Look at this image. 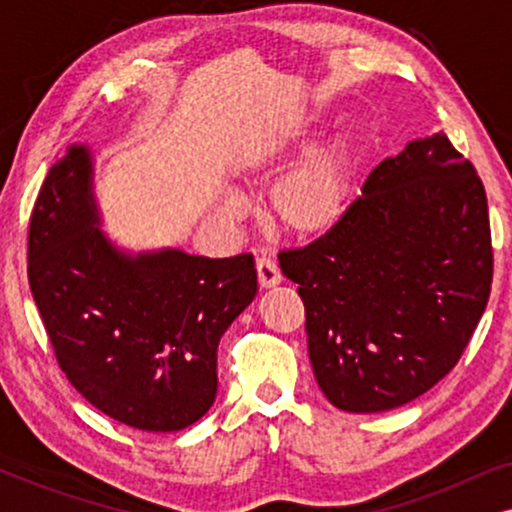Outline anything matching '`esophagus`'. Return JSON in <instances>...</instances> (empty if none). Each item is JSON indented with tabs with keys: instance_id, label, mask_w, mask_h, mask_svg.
Returning a JSON list of instances; mask_svg holds the SVG:
<instances>
[{
	"instance_id": "esophagus-1",
	"label": "esophagus",
	"mask_w": 512,
	"mask_h": 512,
	"mask_svg": "<svg viewBox=\"0 0 512 512\" xmlns=\"http://www.w3.org/2000/svg\"><path fill=\"white\" fill-rule=\"evenodd\" d=\"M256 272H258V284H261L263 289H270V286H277L282 282V272H279L277 263L272 261V258H265V256L258 258Z\"/></svg>"
}]
</instances>
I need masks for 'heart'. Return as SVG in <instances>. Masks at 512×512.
<instances>
[{
	"instance_id": "1",
	"label": "heart",
	"mask_w": 512,
	"mask_h": 512,
	"mask_svg": "<svg viewBox=\"0 0 512 512\" xmlns=\"http://www.w3.org/2000/svg\"><path fill=\"white\" fill-rule=\"evenodd\" d=\"M314 116L298 118L275 135L251 146L242 158V174L249 181L277 174L296 153L305 151L317 135ZM354 179V146L345 135H335L317 146L296 170L272 188V221L296 237H319L338 226L347 212ZM228 212L237 207L230 202Z\"/></svg>"
}]
</instances>
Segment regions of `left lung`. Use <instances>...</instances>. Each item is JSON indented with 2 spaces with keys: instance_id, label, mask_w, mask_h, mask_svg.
<instances>
[{
  "instance_id": "left-lung-1",
  "label": "left lung",
  "mask_w": 512,
  "mask_h": 512,
  "mask_svg": "<svg viewBox=\"0 0 512 512\" xmlns=\"http://www.w3.org/2000/svg\"><path fill=\"white\" fill-rule=\"evenodd\" d=\"M279 268L305 305L321 391L345 412L415 401L464 354L492 291L487 195L443 132L368 174L338 226Z\"/></svg>"
}]
</instances>
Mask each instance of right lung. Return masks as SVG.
Segmentation results:
<instances>
[{
	"label": "right lung",
	"mask_w": 512,
	"mask_h": 512,
	"mask_svg": "<svg viewBox=\"0 0 512 512\" xmlns=\"http://www.w3.org/2000/svg\"><path fill=\"white\" fill-rule=\"evenodd\" d=\"M93 156L69 146L34 202L27 277L72 387L116 422L181 431L216 398L221 335L254 300V256L130 254L100 228Z\"/></svg>",
	"instance_id": "add662e5"
}]
</instances>
